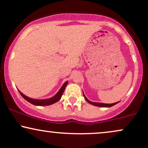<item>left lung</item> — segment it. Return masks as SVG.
<instances>
[{
  "instance_id": "8db88e82",
  "label": "left lung",
  "mask_w": 148,
  "mask_h": 148,
  "mask_svg": "<svg viewBox=\"0 0 148 148\" xmlns=\"http://www.w3.org/2000/svg\"><path fill=\"white\" fill-rule=\"evenodd\" d=\"M84 95V93H83ZM84 99L86 101H88L89 103H90V104L92 105H94L95 106H99V107H111V106H113L114 105L116 104V103H118V102H116V103H97V102H92L90 101H89V100L87 99L86 97V96L84 95Z\"/></svg>"
}]
</instances>
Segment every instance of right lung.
<instances>
[{
	"instance_id": "obj_1",
	"label": "right lung",
	"mask_w": 148,
	"mask_h": 148,
	"mask_svg": "<svg viewBox=\"0 0 148 148\" xmlns=\"http://www.w3.org/2000/svg\"><path fill=\"white\" fill-rule=\"evenodd\" d=\"M67 84H68V82L66 81L62 85V86L61 87V88L60 89L59 91H58V93L56 94V95H54L53 97L49 98V99H32V98L28 97L22 93L21 92H20V90H19V92L21 93V96L23 97L24 99H26L27 101H29V103H32V104H34L35 106H49V105H51V104H53V103H56V102L59 101V100L60 99V98H61L62 96L63 92L65 90V88H66V86Z\"/></svg>"
}]
</instances>
